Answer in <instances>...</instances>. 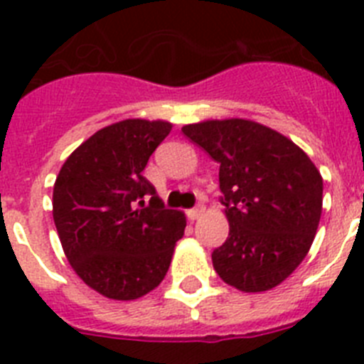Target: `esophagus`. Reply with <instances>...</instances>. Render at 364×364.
Returning a JSON list of instances; mask_svg holds the SVG:
<instances>
[{"label": "esophagus", "instance_id": "34e87169", "mask_svg": "<svg viewBox=\"0 0 364 364\" xmlns=\"http://www.w3.org/2000/svg\"><path fill=\"white\" fill-rule=\"evenodd\" d=\"M202 211H204V205L198 204V205H195V208H193V210H189V211H188V217L191 218V220H197V218L200 217V215H202Z\"/></svg>", "mask_w": 364, "mask_h": 364}]
</instances>
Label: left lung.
Returning <instances> with one entry per match:
<instances>
[{
	"instance_id": "1",
	"label": "left lung",
	"mask_w": 364,
	"mask_h": 364,
	"mask_svg": "<svg viewBox=\"0 0 364 364\" xmlns=\"http://www.w3.org/2000/svg\"><path fill=\"white\" fill-rule=\"evenodd\" d=\"M217 164L230 235L213 250L218 277L242 291L281 284L302 262L323 211V178L308 154L257 122L208 120L182 127Z\"/></svg>"
}]
</instances>
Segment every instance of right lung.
Returning <instances> with one entry per match:
<instances>
[{
  "label": "right lung",
  "mask_w": 364,
  "mask_h": 364,
  "mask_svg": "<svg viewBox=\"0 0 364 364\" xmlns=\"http://www.w3.org/2000/svg\"><path fill=\"white\" fill-rule=\"evenodd\" d=\"M169 131L162 120L104 127L70 154L54 184L53 217L67 260L109 299L133 301L154 290L184 235V213L166 210L142 175Z\"/></svg>",
  "instance_id": "add662e5"
}]
</instances>
